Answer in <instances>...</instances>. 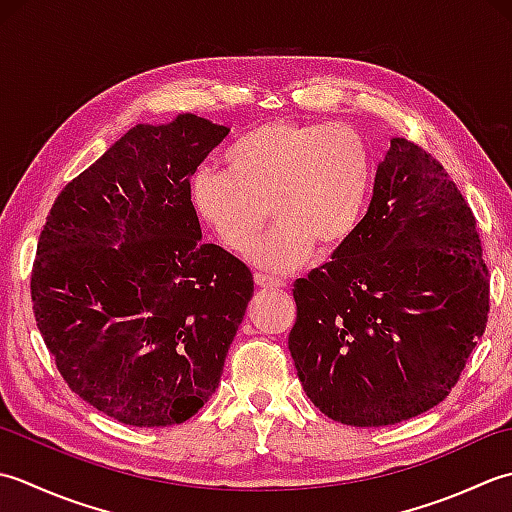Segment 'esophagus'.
<instances>
[{
  "label": "esophagus",
  "instance_id": "esophagus-1",
  "mask_svg": "<svg viewBox=\"0 0 512 512\" xmlns=\"http://www.w3.org/2000/svg\"><path fill=\"white\" fill-rule=\"evenodd\" d=\"M254 280H256V285L258 287H265V289H280V287H285L287 283L283 278H274V276H267V274H258L254 276Z\"/></svg>",
  "mask_w": 512,
  "mask_h": 512
}]
</instances>
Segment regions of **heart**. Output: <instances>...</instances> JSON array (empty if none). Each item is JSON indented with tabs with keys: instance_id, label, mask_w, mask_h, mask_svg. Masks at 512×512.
<instances>
[{
	"instance_id": "heart-1",
	"label": "heart",
	"mask_w": 512,
	"mask_h": 512,
	"mask_svg": "<svg viewBox=\"0 0 512 512\" xmlns=\"http://www.w3.org/2000/svg\"><path fill=\"white\" fill-rule=\"evenodd\" d=\"M225 163L192 176L196 212L241 254L276 216L252 254L269 271L302 265L318 245L331 252L347 243L367 205L371 154L349 125L269 121L229 145Z\"/></svg>"
}]
</instances>
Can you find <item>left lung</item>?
<instances>
[{"label":"left lung","mask_w":512,"mask_h":512,"mask_svg":"<svg viewBox=\"0 0 512 512\" xmlns=\"http://www.w3.org/2000/svg\"><path fill=\"white\" fill-rule=\"evenodd\" d=\"M294 300L291 358L331 420L389 426L440 404L488 320L475 216L442 165L391 139L367 214Z\"/></svg>","instance_id":"8db88e82"}]
</instances>
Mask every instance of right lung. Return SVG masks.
<instances>
[{
    "mask_svg": "<svg viewBox=\"0 0 512 512\" xmlns=\"http://www.w3.org/2000/svg\"><path fill=\"white\" fill-rule=\"evenodd\" d=\"M227 132L190 112L134 125L61 190L41 229V338L68 387L121 424L196 415L254 296L249 267L201 241L192 205V174Z\"/></svg>",
    "mask_w": 512,
    "mask_h": 512,
    "instance_id": "right-lung-1",
    "label": "right lung"
}]
</instances>
